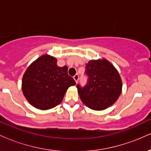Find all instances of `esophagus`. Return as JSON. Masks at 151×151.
<instances>
[{
    "label": "esophagus",
    "instance_id": "esophagus-1",
    "mask_svg": "<svg viewBox=\"0 0 151 151\" xmlns=\"http://www.w3.org/2000/svg\"><path fill=\"white\" fill-rule=\"evenodd\" d=\"M74 81H76V83L78 82V81H79V75L78 74H76V75L74 76Z\"/></svg>",
    "mask_w": 151,
    "mask_h": 151
}]
</instances>
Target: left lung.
<instances>
[{
    "label": "left lung",
    "mask_w": 151,
    "mask_h": 151,
    "mask_svg": "<svg viewBox=\"0 0 151 151\" xmlns=\"http://www.w3.org/2000/svg\"><path fill=\"white\" fill-rule=\"evenodd\" d=\"M89 77L84 87L77 85L81 101L89 109L102 111L117 101L122 91V80L116 67L104 58L91 60L86 64Z\"/></svg>",
    "instance_id": "1"
}]
</instances>
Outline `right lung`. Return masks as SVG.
<instances>
[{
	"label": "right lung",
	"mask_w": 151,
	"mask_h": 151,
	"mask_svg": "<svg viewBox=\"0 0 151 151\" xmlns=\"http://www.w3.org/2000/svg\"><path fill=\"white\" fill-rule=\"evenodd\" d=\"M58 60L43 55L29 65L22 79V91L35 108L48 110L60 104L67 89L76 84L67 73L68 67H58Z\"/></svg>",
	"instance_id": "right-lung-1"
}]
</instances>
